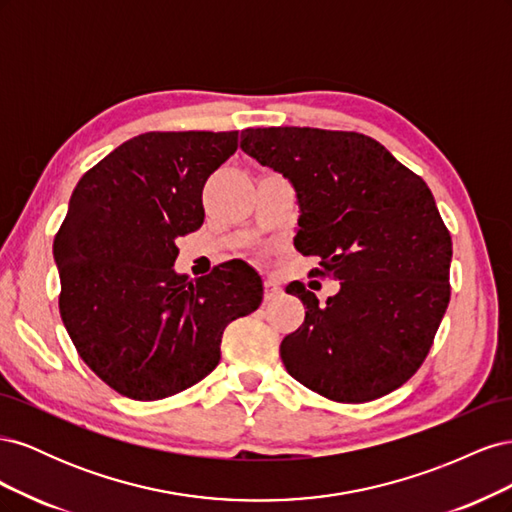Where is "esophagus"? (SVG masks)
Returning a JSON list of instances; mask_svg holds the SVG:
<instances>
[{
    "mask_svg": "<svg viewBox=\"0 0 512 512\" xmlns=\"http://www.w3.org/2000/svg\"><path fill=\"white\" fill-rule=\"evenodd\" d=\"M280 294H282L280 282L273 280V277H267V280H265V299L271 301V299H275V297H280Z\"/></svg>",
    "mask_w": 512,
    "mask_h": 512,
    "instance_id": "esophagus-1",
    "label": "esophagus"
}]
</instances>
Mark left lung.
Masks as SVG:
<instances>
[{"mask_svg": "<svg viewBox=\"0 0 512 512\" xmlns=\"http://www.w3.org/2000/svg\"><path fill=\"white\" fill-rule=\"evenodd\" d=\"M241 149L292 181L294 245L342 288L318 301L286 292L305 322L280 346L288 374L339 404L399 389L423 365L451 301L453 241L427 183L371 136L318 128H247Z\"/></svg>", "mask_w": 512, "mask_h": 512, "instance_id": "left-lung-1", "label": "left lung"}]
</instances>
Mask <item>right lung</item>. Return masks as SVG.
Masks as SVG:
<instances>
[{
  "label": "right lung",
  "instance_id": "1",
  "mask_svg": "<svg viewBox=\"0 0 512 512\" xmlns=\"http://www.w3.org/2000/svg\"><path fill=\"white\" fill-rule=\"evenodd\" d=\"M239 132H145L76 183L53 256L59 314L94 374L123 397L156 401L220 363L224 329L262 301L260 275L230 260L188 280L175 241L205 222L203 188Z\"/></svg>",
  "mask_w": 512,
  "mask_h": 512
}]
</instances>
